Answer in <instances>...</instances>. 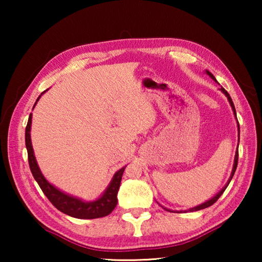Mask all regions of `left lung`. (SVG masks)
I'll return each mask as SVG.
<instances>
[{
    "label": "left lung",
    "instance_id": "8db88e82",
    "mask_svg": "<svg viewBox=\"0 0 262 262\" xmlns=\"http://www.w3.org/2000/svg\"><path fill=\"white\" fill-rule=\"evenodd\" d=\"M206 74L208 75V76H209L210 78H212L214 79V81L216 82V83H219L216 81V78H215V76L214 75H212L210 72H208V70H206ZM220 90L223 92V94L225 95V97H227L228 98V100H229V103H230V105H231V108H232V111H233V114H234V118L237 119V114H236V108H234V105H233V101H232V99H231V97H230V95L228 94V91L225 90L224 88H222L221 86V89ZM237 126H238V135H239V122H238V120H237ZM238 140H239V137H238ZM238 145H239V143H238ZM237 164H238V147H237V151H236V155H234V161H233V166H232V171H231V174H230V178H229V180H228V183L225 184V186L223 188H222L219 193H217L215 196H212L211 199H209V200L208 201H206V202H203V203H201V205H199V206H196V207H193V208H189L188 210H180V211H178V212H183V211H198V210H201V209H205V208H208V207H210L211 205H214V203L219 200L220 199V196L222 194H223V192L225 190V188L228 187L229 186V184H230V181H231V179H232V177H233V174H234V172H236V168H237ZM164 209H166V210H168V211H171V212H174L173 210H170V209H167V208H164Z\"/></svg>",
    "mask_w": 262,
    "mask_h": 262
}]
</instances>
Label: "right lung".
Returning a JSON list of instances; mask_svg holds the SVG:
<instances>
[{"label":"right lung","mask_w":262,"mask_h":262,"mask_svg":"<svg viewBox=\"0 0 262 262\" xmlns=\"http://www.w3.org/2000/svg\"><path fill=\"white\" fill-rule=\"evenodd\" d=\"M46 91H43L42 94L38 97L34 106L37 105L38 100L40 99V97L45 94ZM31 123H32V113L30 114L28 125H26L25 128V145L26 149H28L29 165L31 168V172H32L33 174V178L37 181L39 187L41 188L48 200L52 202V205L54 206L56 209L63 212V214L81 220L99 219V217H104L111 214L118 203V190L119 187H120L122 173L123 171H125L126 166L121 167L120 170L115 172L112 180H111V183L107 186V188L104 190V193L101 194L98 199H96L94 201H84L82 199L62 192L61 189L56 188L54 185H52L50 181L43 177L42 172L40 171V168H39L37 159H35L34 156L32 142H31Z\"/></svg>","instance_id":"add662e5"}]
</instances>
